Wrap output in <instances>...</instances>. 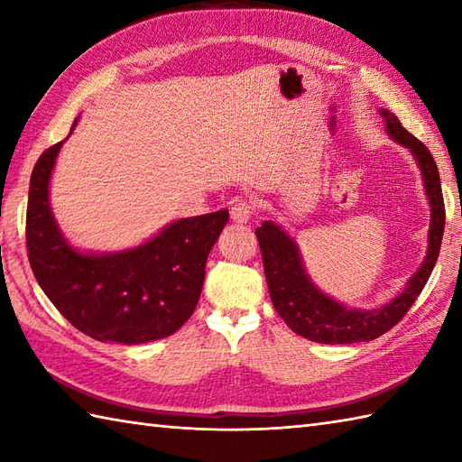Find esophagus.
Returning <instances> with one entry per match:
<instances>
[{
    "mask_svg": "<svg viewBox=\"0 0 462 462\" xmlns=\"http://www.w3.org/2000/svg\"><path fill=\"white\" fill-rule=\"evenodd\" d=\"M252 214H254V202L250 199H238L232 204L230 216L234 222H246L248 218H252Z\"/></svg>",
    "mask_w": 462,
    "mask_h": 462,
    "instance_id": "obj_1",
    "label": "esophagus"
}]
</instances>
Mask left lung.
I'll return each mask as SVG.
<instances>
[{"label":"left lung","mask_w":462,"mask_h":462,"mask_svg":"<svg viewBox=\"0 0 462 462\" xmlns=\"http://www.w3.org/2000/svg\"><path fill=\"white\" fill-rule=\"evenodd\" d=\"M387 123V133L401 144H405L420 166L427 196L430 202V230H429V250L423 266L419 268L413 278L409 280L407 288L399 296L375 311H359L343 308L341 303L313 286L308 280L301 266L300 252L296 244L286 232L276 224L266 220L256 228V238L262 250L263 273L268 280V290L273 308L278 316L288 323L291 331L310 341L318 343H357L377 339L403 319L405 313L413 306L419 293L423 291L425 283L433 272L440 240L445 230V200L440 189L439 169L433 154L417 136L405 131V126L393 113L381 111Z\"/></svg>","instance_id":"obj_1"}]
</instances>
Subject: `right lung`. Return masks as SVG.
Instances as JSON below:
<instances>
[{"label":"right lung","mask_w":462,"mask_h":462,"mask_svg":"<svg viewBox=\"0 0 462 462\" xmlns=\"http://www.w3.org/2000/svg\"><path fill=\"white\" fill-rule=\"evenodd\" d=\"M61 144L39 156L29 180L25 244L37 283L73 328L97 341L133 346L172 336L200 300L206 258L228 210L174 222L129 252L79 254L63 240L49 208V179Z\"/></svg>","instance_id":"obj_1"}]
</instances>
